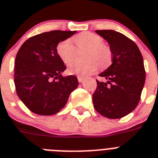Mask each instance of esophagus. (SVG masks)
I'll return each instance as SVG.
<instances>
[{
	"label": "esophagus",
	"mask_w": 158,
	"mask_h": 158,
	"mask_svg": "<svg viewBox=\"0 0 158 158\" xmlns=\"http://www.w3.org/2000/svg\"><path fill=\"white\" fill-rule=\"evenodd\" d=\"M78 81H79V83H82L83 80H84V78L83 76H78Z\"/></svg>",
	"instance_id": "1"
}]
</instances>
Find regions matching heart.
<instances>
[{
    "label": "heart",
    "instance_id": "heart-1",
    "mask_svg": "<svg viewBox=\"0 0 158 158\" xmlns=\"http://www.w3.org/2000/svg\"><path fill=\"white\" fill-rule=\"evenodd\" d=\"M74 43L77 48L87 49L85 62H73L68 66L69 74L86 76L93 73L98 68V65L105 68L110 64L112 57L111 50L107 44L103 43L101 35L90 31H83L73 37ZM56 52L65 64L74 60L76 48L71 40L66 39L60 41L56 47Z\"/></svg>",
    "mask_w": 158,
    "mask_h": 158
}]
</instances>
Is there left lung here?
Masks as SVG:
<instances>
[{"mask_svg": "<svg viewBox=\"0 0 158 158\" xmlns=\"http://www.w3.org/2000/svg\"><path fill=\"white\" fill-rule=\"evenodd\" d=\"M110 44L112 64L96 79L97 88L93 94L94 109L108 118H121L132 112L141 98L145 80L143 58L132 40L114 30H96Z\"/></svg>", "mask_w": 158, "mask_h": 158, "instance_id": "obj_1", "label": "left lung"}]
</instances>
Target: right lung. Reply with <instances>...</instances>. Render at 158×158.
<instances>
[{
  "mask_svg": "<svg viewBox=\"0 0 158 158\" xmlns=\"http://www.w3.org/2000/svg\"><path fill=\"white\" fill-rule=\"evenodd\" d=\"M75 33L46 31L30 37L19 49L15 60V87L20 99L31 112L39 115L58 113L77 88L75 75H61L66 66L56 52L60 41Z\"/></svg>",
  "mask_w": 158,
  "mask_h": 158,
  "instance_id": "obj_1",
  "label": "right lung"
}]
</instances>
